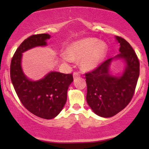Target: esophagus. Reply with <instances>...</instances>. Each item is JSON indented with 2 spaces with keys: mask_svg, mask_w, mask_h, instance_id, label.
Here are the masks:
<instances>
[{
  "mask_svg": "<svg viewBox=\"0 0 149 149\" xmlns=\"http://www.w3.org/2000/svg\"><path fill=\"white\" fill-rule=\"evenodd\" d=\"M73 78H78V77L80 76V74L77 72H73Z\"/></svg>",
  "mask_w": 149,
  "mask_h": 149,
  "instance_id": "obj_1",
  "label": "esophagus"
}]
</instances>
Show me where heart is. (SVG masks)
Masks as SVG:
<instances>
[{"label":"heart","mask_w":149,"mask_h":149,"mask_svg":"<svg viewBox=\"0 0 149 149\" xmlns=\"http://www.w3.org/2000/svg\"><path fill=\"white\" fill-rule=\"evenodd\" d=\"M107 45L99 41L95 38H86L72 42L67 46L66 54H61L64 62L80 60L81 68L84 71H91L96 69L107 52Z\"/></svg>","instance_id":"heart-1"}]
</instances>
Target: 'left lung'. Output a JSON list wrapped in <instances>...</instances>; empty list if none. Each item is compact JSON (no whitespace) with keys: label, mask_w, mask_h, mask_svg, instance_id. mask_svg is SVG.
I'll return each mask as SVG.
<instances>
[{"label":"left lung","mask_w":149,"mask_h":149,"mask_svg":"<svg viewBox=\"0 0 149 149\" xmlns=\"http://www.w3.org/2000/svg\"><path fill=\"white\" fill-rule=\"evenodd\" d=\"M120 45L118 54L104 61L92 72L85 74L86 100L93 112L103 118L116 115L130 103L139 76V61L134 49L123 38L116 36ZM121 59L125 68L119 75L110 71L113 61Z\"/></svg>","instance_id":"8db88e82"}]
</instances>
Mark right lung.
<instances>
[{"instance_id":"1","label":"right lung","mask_w":149,"mask_h":149,"mask_svg":"<svg viewBox=\"0 0 149 149\" xmlns=\"http://www.w3.org/2000/svg\"><path fill=\"white\" fill-rule=\"evenodd\" d=\"M50 37L42 33L27 38L17 49L10 65V78L22 104L31 113L44 119L54 118L63 109L73 75L50 71L41 79L32 80L24 73L22 59L26 51L47 46Z\"/></svg>"}]
</instances>
